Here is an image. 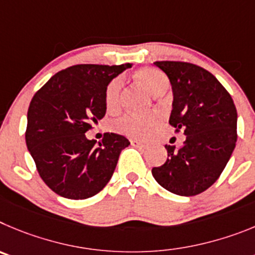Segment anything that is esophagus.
Returning <instances> with one entry per match:
<instances>
[{
  "label": "esophagus",
  "mask_w": 255,
  "mask_h": 255,
  "mask_svg": "<svg viewBox=\"0 0 255 255\" xmlns=\"http://www.w3.org/2000/svg\"><path fill=\"white\" fill-rule=\"evenodd\" d=\"M130 144L132 146H141V144H143V141H141V139H137V138H130Z\"/></svg>",
  "instance_id": "obj_1"
}]
</instances>
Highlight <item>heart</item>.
I'll use <instances>...</instances> for the list:
<instances>
[{"mask_svg":"<svg viewBox=\"0 0 255 255\" xmlns=\"http://www.w3.org/2000/svg\"><path fill=\"white\" fill-rule=\"evenodd\" d=\"M134 80L142 88L146 89L153 96H160L169 89V79L165 73L155 68H142L137 71ZM123 81L121 77L112 80L105 88L104 102L109 113H114L121 107V94H122ZM159 123V114L151 112L147 114H125L114 121L112 128L121 134L128 137L142 138L147 134L153 126Z\"/></svg>","mask_w":255,"mask_h":255,"instance_id":"b5f03b06","label":"heart"}]
</instances>
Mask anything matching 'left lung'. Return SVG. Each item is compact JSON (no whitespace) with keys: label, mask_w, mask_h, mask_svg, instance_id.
<instances>
[{"label":"left lung","mask_w":255,"mask_h":255,"mask_svg":"<svg viewBox=\"0 0 255 255\" xmlns=\"http://www.w3.org/2000/svg\"><path fill=\"white\" fill-rule=\"evenodd\" d=\"M173 89L169 123L183 130L182 147L165 144L167 160L152 167L155 180L178 196H196L216 182L235 148L238 113L233 98L219 80L199 66L157 61Z\"/></svg>","instance_id":"obj_1"}]
</instances>
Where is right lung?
I'll return each instance as SVG.
<instances>
[{
  "label": "right lung",
  "instance_id": "add662e5",
  "mask_svg": "<svg viewBox=\"0 0 255 255\" xmlns=\"http://www.w3.org/2000/svg\"><path fill=\"white\" fill-rule=\"evenodd\" d=\"M130 66H72L50 77L33 96L25 141L40 178L58 196L90 198L111 180L129 141L104 133L95 146L85 133L105 116L108 84Z\"/></svg>",
  "mask_w": 255,
  "mask_h": 255
}]
</instances>
